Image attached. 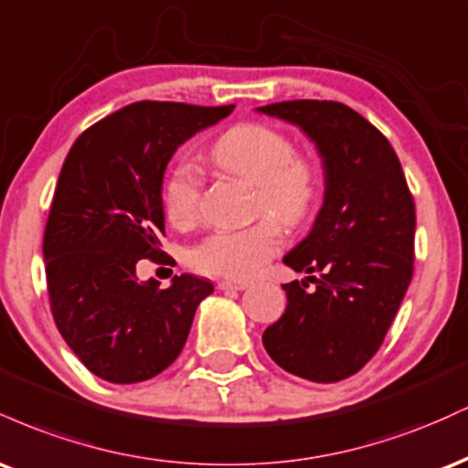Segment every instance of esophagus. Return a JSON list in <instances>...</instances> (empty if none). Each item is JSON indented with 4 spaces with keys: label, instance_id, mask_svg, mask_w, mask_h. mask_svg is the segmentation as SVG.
I'll list each match as a JSON object with an SVG mask.
<instances>
[{
    "label": "esophagus",
    "instance_id": "34e87169",
    "mask_svg": "<svg viewBox=\"0 0 468 468\" xmlns=\"http://www.w3.org/2000/svg\"><path fill=\"white\" fill-rule=\"evenodd\" d=\"M249 286L250 282H246V279H222V282H218L219 290H246Z\"/></svg>",
    "mask_w": 468,
    "mask_h": 468
}]
</instances>
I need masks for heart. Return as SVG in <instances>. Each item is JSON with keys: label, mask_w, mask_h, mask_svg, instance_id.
Returning a JSON list of instances; mask_svg holds the SVG:
<instances>
[{"label": "heart", "mask_w": 468, "mask_h": 468, "mask_svg": "<svg viewBox=\"0 0 468 468\" xmlns=\"http://www.w3.org/2000/svg\"><path fill=\"white\" fill-rule=\"evenodd\" d=\"M211 163L222 174L255 186L252 211L260 222L246 229H219L191 246L189 264L213 277L255 275L282 246V227L297 229L319 197V171L308 155L277 127L238 122L213 143ZM204 178L191 163H176L160 186L165 216L174 227L191 229L200 218Z\"/></svg>", "instance_id": "1"}]
</instances>
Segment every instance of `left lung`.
I'll return each mask as SVG.
<instances>
[{
  "label": "left lung",
  "mask_w": 468,
  "mask_h": 468,
  "mask_svg": "<svg viewBox=\"0 0 468 468\" xmlns=\"http://www.w3.org/2000/svg\"><path fill=\"white\" fill-rule=\"evenodd\" d=\"M260 112L302 127L325 174L313 230L283 257L310 277L283 283L286 313L261 341L286 372L336 383L378 352L410 288L416 204L394 147L352 107L302 99Z\"/></svg>",
  "instance_id": "8db88e82"
}]
</instances>
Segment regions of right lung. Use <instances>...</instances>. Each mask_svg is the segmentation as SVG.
Returning <instances> with one entry per match:
<instances>
[{"instance_id":"right-lung-1","label":"right lung","mask_w":468,"mask_h":468,"mask_svg":"<svg viewBox=\"0 0 468 468\" xmlns=\"http://www.w3.org/2000/svg\"><path fill=\"white\" fill-rule=\"evenodd\" d=\"M233 107L138 101L94 122L69 149L44 233L48 297L69 350L99 378L130 385L169 367L213 292L193 275L165 290L155 279L141 283L136 264L166 255V163Z\"/></svg>"}]
</instances>
